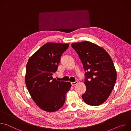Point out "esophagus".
Here are the masks:
<instances>
[{
	"label": "esophagus",
	"mask_w": 131,
	"mask_h": 131,
	"mask_svg": "<svg viewBox=\"0 0 131 131\" xmlns=\"http://www.w3.org/2000/svg\"><path fill=\"white\" fill-rule=\"evenodd\" d=\"M78 83V81H75V82H71V84L72 86H74L75 85H76Z\"/></svg>",
	"instance_id": "34e87169"
}]
</instances>
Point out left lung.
I'll return each mask as SVG.
<instances>
[{
	"instance_id": "obj_1",
	"label": "left lung",
	"mask_w": 131,
	"mask_h": 131,
	"mask_svg": "<svg viewBox=\"0 0 131 131\" xmlns=\"http://www.w3.org/2000/svg\"><path fill=\"white\" fill-rule=\"evenodd\" d=\"M82 62L86 89L82 95L84 102L91 106L104 103L110 95L117 79V72L110 55L102 47L90 41L71 45Z\"/></svg>"
}]
</instances>
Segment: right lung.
<instances>
[{
    "label": "right lung",
    "instance_id": "add662e5",
    "mask_svg": "<svg viewBox=\"0 0 131 131\" xmlns=\"http://www.w3.org/2000/svg\"><path fill=\"white\" fill-rule=\"evenodd\" d=\"M69 45L48 42L32 54L27 63L26 85L34 102L44 111L52 113L62 107L65 95L71 88L70 82L52 77Z\"/></svg>",
    "mask_w": 131,
    "mask_h": 131
}]
</instances>
